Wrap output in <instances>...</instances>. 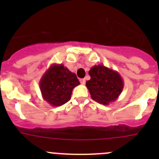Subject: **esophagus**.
I'll return each mask as SVG.
<instances>
[{"label": "esophagus", "mask_w": 159, "mask_h": 159, "mask_svg": "<svg viewBox=\"0 0 159 159\" xmlns=\"http://www.w3.org/2000/svg\"><path fill=\"white\" fill-rule=\"evenodd\" d=\"M80 82H81V84H85V79H84V78L80 79Z\"/></svg>", "instance_id": "obj_1"}]
</instances>
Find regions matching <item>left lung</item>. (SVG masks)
<instances>
[{"mask_svg":"<svg viewBox=\"0 0 159 159\" xmlns=\"http://www.w3.org/2000/svg\"><path fill=\"white\" fill-rule=\"evenodd\" d=\"M91 79L86 82L91 98L98 103L108 105L121 94L124 81L118 71L102 65H94L89 72Z\"/></svg>","mask_w":159,"mask_h":159,"instance_id":"8db88e82","label":"left lung"}]
</instances>
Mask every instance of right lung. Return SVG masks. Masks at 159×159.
I'll return each instance as SVG.
<instances>
[{"instance_id":"right-lung-1","label":"right lung","mask_w":159,"mask_h":159,"mask_svg":"<svg viewBox=\"0 0 159 159\" xmlns=\"http://www.w3.org/2000/svg\"><path fill=\"white\" fill-rule=\"evenodd\" d=\"M39 84L44 100L57 107L70 100L74 88L80 82L76 75L62 64H53L43 75Z\"/></svg>"}]
</instances>
